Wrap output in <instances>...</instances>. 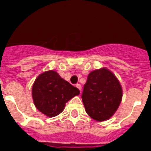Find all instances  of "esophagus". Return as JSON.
Segmentation results:
<instances>
[{
  "instance_id": "1",
  "label": "esophagus",
  "mask_w": 151,
  "mask_h": 151,
  "mask_svg": "<svg viewBox=\"0 0 151 151\" xmlns=\"http://www.w3.org/2000/svg\"><path fill=\"white\" fill-rule=\"evenodd\" d=\"M76 87L78 88V89L80 90V91H81V85L80 84H78V85H76Z\"/></svg>"
}]
</instances>
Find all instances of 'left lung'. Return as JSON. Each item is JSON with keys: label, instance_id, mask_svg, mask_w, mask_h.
I'll return each mask as SVG.
<instances>
[{"label": "left lung", "instance_id": "8db88e82", "mask_svg": "<svg viewBox=\"0 0 151 151\" xmlns=\"http://www.w3.org/2000/svg\"><path fill=\"white\" fill-rule=\"evenodd\" d=\"M81 98L88 116L97 122H104L110 119L119 107L122 87L117 77L103 67L90 72Z\"/></svg>", "mask_w": 151, "mask_h": 151}]
</instances>
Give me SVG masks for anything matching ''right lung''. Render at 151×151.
Segmentation results:
<instances>
[{
    "instance_id": "right-lung-1",
    "label": "right lung",
    "mask_w": 151,
    "mask_h": 151,
    "mask_svg": "<svg viewBox=\"0 0 151 151\" xmlns=\"http://www.w3.org/2000/svg\"><path fill=\"white\" fill-rule=\"evenodd\" d=\"M79 94L78 88L63 79L55 70L41 73L32 86L34 105L48 117L59 115L64 110L66 103Z\"/></svg>"
}]
</instances>
